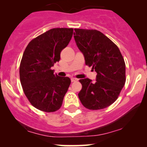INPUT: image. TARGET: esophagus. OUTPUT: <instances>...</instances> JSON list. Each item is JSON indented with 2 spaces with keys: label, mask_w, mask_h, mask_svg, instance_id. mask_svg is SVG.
<instances>
[{
  "label": "esophagus",
  "mask_w": 147,
  "mask_h": 147,
  "mask_svg": "<svg viewBox=\"0 0 147 147\" xmlns=\"http://www.w3.org/2000/svg\"><path fill=\"white\" fill-rule=\"evenodd\" d=\"M77 80H78V79H76V78H75V77H72V78H71V82H77Z\"/></svg>",
  "instance_id": "1"
}]
</instances>
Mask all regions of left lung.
<instances>
[{
	"instance_id": "8db88e82",
	"label": "left lung",
	"mask_w": 147,
	"mask_h": 147,
	"mask_svg": "<svg viewBox=\"0 0 147 147\" xmlns=\"http://www.w3.org/2000/svg\"><path fill=\"white\" fill-rule=\"evenodd\" d=\"M74 38L83 54L85 63L97 75L92 82L80 79L82 88L78 96L90 110L108 107L117 99L126 82V65L118 47L110 38L96 30L75 29Z\"/></svg>"
}]
</instances>
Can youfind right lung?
Returning a JSON list of instances; mask_svg holds the SVG:
<instances>
[{"instance_id": "add662e5", "label": "right lung", "mask_w": 147, "mask_h": 147, "mask_svg": "<svg viewBox=\"0 0 147 147\" xmlns=\"http://www.w3.org/2000/svg\"><path fill=\"white\" fill-rule=\"evenodd\" d=\"M72 34V28H53L32 40L25 48L20 79L27 98L38 110L54 112L62 105L71 81L55 74L51 68L60 60L61 52Z\"/></svg>"}]
</instances>
